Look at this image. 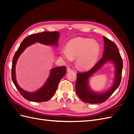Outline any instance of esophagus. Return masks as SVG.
<instances>
[{
    "label": "esophagus",
    "mask_w": 134,
    "mask_h": 134,
    "mask_svg": "<svg viewBox=\"0 0 134 134\" xmlns=\"http://www.w3.org/2000/svg\"><path fill=\"white\" fill-rule=\"evenodd\" d=\"M67 70H68V71H74V70L71 68H68L67 69Z\"/></svg>",
    "instance_id": "1"
}]
</instances>
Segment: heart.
Returning <instances> with one entry per match:
<instances>
[{
  "label": "heart",
  "mask_w": 134,
  "mask_h": 134,
  "mask_svg": "<svg viewBox=\"0 0 134 134\" xmlns=\"http://www.w3.org/2000/svg\"><path fill=\"white\" fill-rule=\"evenodd\" d=\"M100 53L99 44L94 40L76 37L71 40L66 45V49L60 51L62 57L67 62L76 59V64L82 69H87L94 65Z\"/></svg>",
  "instance_id": "heart-1"
}]
</instances>
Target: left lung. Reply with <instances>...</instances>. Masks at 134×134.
Returning <instances> with one entry per match:
<instances>
[{
    "label": "left lung",
    "mask_w": 134,
    "mask_h": 134,
    "mask_svg": "<svg viewBox=\"0 0 134 134\" xmlns=\"http://www.w3.org/2000/svg\"><path fill=\"white\" fill-rule=\"evenodd\" d=\"M104 51L101 58L91 70L86 72L77 73L75 90L77 95L84 102L88 103H100L105 102L119 87L121 83L123 68L122 59L116 44L103 36ZM111 60L116 67L114 84L110 90L104 93L93 92L88 87V79L93 73L102 67L104 63Z\"/></svg>",
    "instance_id": "1"
}]
</instances>
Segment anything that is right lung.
Returning <instances> with one entry per match:
<instances>
[{"label":"right lung","instance_id":"obj_1","mask_svg":"<svg viewBox=\"0 0 134 134\" xmlns=\"http://www.w3.org/2000/svg\"><path fill=\"white\" fill-rule=\"evenodd\" d=\"M59 36L60 34L56 31H46L31 35L23 40L18 50L15 52L12 61V79L20 94L28 100L36 102H46L51 98L57 90L60 80L65 74L66 68L65 66H63L52 69L51 70L49 78H48L45 84L38 91L34 93H30L20 88L16 81L15 66L18 58L27 47L35 42H40L50 45H58Z\"/></svg>","mask_w":134,"mask_h":134}]
</instances>
